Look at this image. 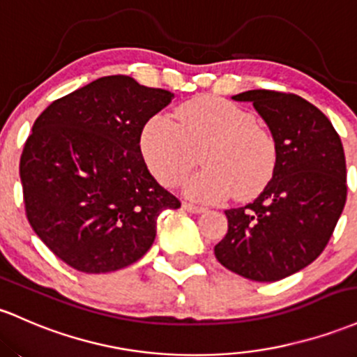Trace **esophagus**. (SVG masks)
Instances as JSON below:
<instances>
[{
	"instance_id": "1",
	"label": "esophagus",
	"mask_w": 357,
	"mask_h": 357,
	"mask_svg": "<svg viewBox=\"0 0 357 357\" xmlns=\"http://www.w3.org/2000/svg\"><path fill=\"white\" fill-rule=\"evenodd\" d=\"M183 208L190 211V213H202V211H205V206L197 205V203H191V202H183Z\"/></svg>"
}]
</instances>
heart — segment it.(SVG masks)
Wrapping results in <instances>:
<instances>
[{
  "instance_id": "b5f03b06",
  "label": "heart",
  "mask_w": 357,
  "mask_h": 357,
  "mask_svg": "<svg viewBox=\"0 0 357 357\" xmlns=\"http://www.w3.org/2000/svg\"><path fill=\"white\" fill-rule=\"evenodd\" d=\"M176 119L178 125L154 116L140 137L149 169L162 185L178 186L199 151L205 167L186 183V193L199 202H215L232 190L245 198L271 178L274 139L245 108L223 98L199 96L179 105Z\"/></svg>"
}]
</instances>
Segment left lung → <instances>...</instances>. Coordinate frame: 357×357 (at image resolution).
<instances>
[{
  "instance_id": "left-lung-1",
  "label": "left lung",
  "mask_w": 357,
  "mask_h": 357,
  "mask_svg": "<svg viewBox=\"0 0 357 357\" xmlns=\"http://www.w3.org/2000/svg\"><path fill=\"white\" fill-rule=\"evenodd\" d=\"M250 101L276 146L273 179L252 203L225 210L215 257L252 281H278L322 254L346 205V155L331 120L301 96L252 89Z\"/></svg>"
}]
</instances>
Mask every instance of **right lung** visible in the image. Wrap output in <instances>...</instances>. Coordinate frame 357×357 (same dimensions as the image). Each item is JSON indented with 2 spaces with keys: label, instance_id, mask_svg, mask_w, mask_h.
Here are the masks:
<instances>
[{
  "label": "right lung",
  "instance_id": "1",
  "mask_svg": "<svg viewBox=\"0 0 357 357\" xmlns=\"http://www.w3.org/2000/svg\"><path fill=\"white\" fill-rule=\"evenodd\" d=\"M171 91L105 76L52 101L20 158L33 232L77 271L134 264L151 249L158 217L181 202L147 169L140 135Z\"/></svg>",
  "mask_w": 357,
  "mask_h": 357
}]
</instances>
